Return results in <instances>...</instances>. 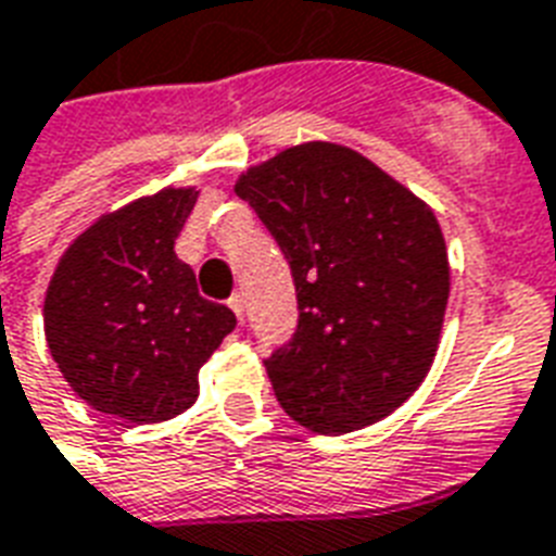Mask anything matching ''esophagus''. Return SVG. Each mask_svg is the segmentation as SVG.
Instances as JSON below:
<instances>
[{
  "instance_id": "esophagus-1",
  "label": "esophagus",
  "mask_w": 556,
  "mask_h": 556,
  "mask_svg": "<svg viewBox=\"0 0 556 556\" xmlns=\"http://www.w3.org/2000/svg\"><path fill=\"white\" fill-rule=\"evenodd\" d=\"M229 307L235 309V316H238L240 321H243V295H240V292H235V295H231Z\"/></svg>"
}]
</instances>
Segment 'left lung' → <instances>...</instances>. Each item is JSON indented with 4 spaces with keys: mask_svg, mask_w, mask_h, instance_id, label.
Here are the masks:
<instances>
[{
    "mask_svg": "<svg viewBox=\"0 0 556 556\" xmlns=\"http://www.w3.org/2000/svg\"><path fill=\"white\" fill-rule=\"evenodd\" d=\"M235 191L295 281V333L264 359L283 412L321 434L391 415L424 382L450 299L432 208L330 141L249 167Z\"/></svg>",
    "mask_w": 556,
    "mask_h": 556,
    "instance_id": "obj_1",
    "label": "left lung"
}]
</instances>
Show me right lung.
Returning a JSON list of instances; mask_svg holds the SVG:
<instances>
[{
    "mask_svg": "<svg viewBox=\"0 0 556 556\" xmlns=\"http://www.w3.org/2000/svg\"><path fill=\"white\" fill-rule=\"evenodd\" d=\"M193 188L103 214L66 249L46 292V342L89 406L130 424H159L197 400V371L238 318L202 299L174 252Z\"/></svg>",
    "mask_w": 556,
    "mask_h": 556,
    "instance_id": "1",
    "label": "right lung"
}]
</instances>
